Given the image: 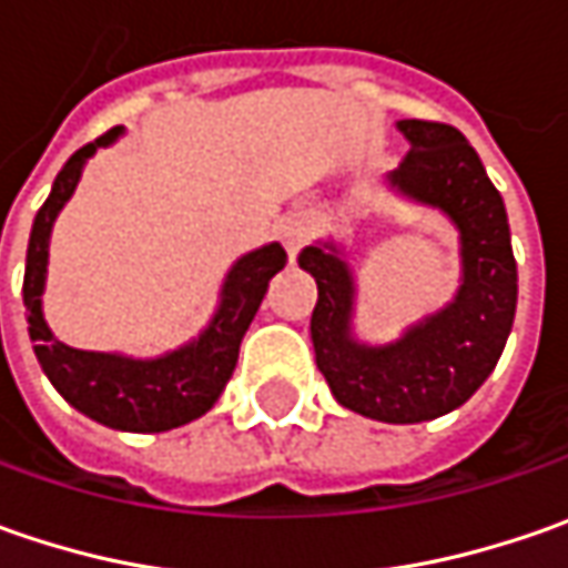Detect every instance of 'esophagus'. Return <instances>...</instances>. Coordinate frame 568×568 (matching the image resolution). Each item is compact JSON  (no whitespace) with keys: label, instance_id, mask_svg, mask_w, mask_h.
I'll list each match as a JSON object with an SVG mask.
<instances>
[{"label":"esophagus","instance_id":"1","mask_svg":"<svg viewBox=\"0 0 568 568\" xmlns=\"http://www.w3.org/2000/svg\"><path fill=\"white\" fill-rule=\"evenodd\" d=\"M310 236H313V221L306 214H291L277 224V240L284 243L291 258H296V252L310 243Z\"/></svg>","mask_w":568,"mask_h":568}]
</instances>
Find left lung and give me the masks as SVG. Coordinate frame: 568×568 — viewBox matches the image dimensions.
Instances as JSON below:
<instances>
[{"instance_id": "left-lung-1", "label": "left lung", "mask_w": 568, "mask_h": 568, "mask_svg": "<svg viewBox=\"0 0 568 568\" xmlns=\"http://www.w3.org/2000/svg\"><path fill=\"white\" fill-rule=\"evenodd\" d=\"M410 142L392 186L446 211L462 233L458 296L402 341L366 347L351 338L354 277L335 246H306L300 268L316 277L313 347L344 407L382 424H424L462 407L487 382L513 332L518 268L503 195L468 139L446 122L402 120Z\"/></svg>"}]
</instances>
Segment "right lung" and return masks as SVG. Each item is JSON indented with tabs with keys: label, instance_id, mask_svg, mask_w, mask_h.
<instances>
[{
	"label": "right lung",
	"instance_id": "obj_1",
	"mask_svg": "<svg viewBox=\"0 0 568 568\" xmlns=\"http://www.w3.org/2000/svg\"><path fill=\"white\" fill-rule=\"evenodd\" d=\"M120 129H110L91 144L78 148L59 170L50 199L33 217L28 268H24L28 332H31L33 354L55 385V392L81 414H88L91 420L103 426L125 429V433H164V429L202 417L205 410H211V404L221 398L224 385L236 369L240 341L262 306L268 281L284 268L287 252L272 243V246L243 255L230 268L224 294H221V310L211 318L205 335L166 357L129 361L120 354L75 351L55 341L40 310V294L47 281V255H50V230H53L55 214L72 199L84 161L100 144H110Z\"/></svg>",
	"mask_w": 568,
	"mask_h": 568
}]
</instances>
